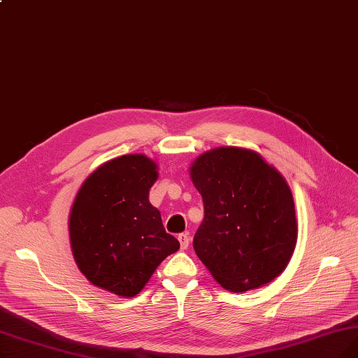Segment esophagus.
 Instances as JSON below:
<instances>
[{
	"instance_id": "esophagus-1",
	"label": "esophagus",
	"mask_w": 358,
	"mask_h": 358,
	"mask_svg": "<svg viewBox=\"0 0 358 358\" xmlns=\"http://www.w3.org/2000/svg\"><path fill=\"white\" fill-rule=\"evenodd\" d=\"M177 238H178V241H180L181 250H187V248H189V243H190L189 235H187V234H180Z\"/></svg>"
}]
</instances>
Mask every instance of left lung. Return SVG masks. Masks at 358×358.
<instances>
[{"label": "left lung", "mask_w": 358, "mask_h": 358, "mask_svg": "<svg viewBox=\"0 0 358 358\" xmlns=\"http://www.w3.org/2000/svg\"><path fill=\"white\" fill-rule=\"evenodd\" d=\"M190 169L204 206L193 247L215 280L242 293L275 278L297 239L286 180L261 155L241 148L213 149Z\"/></svg>", "instance_id": "obj_1"}]
</instances>
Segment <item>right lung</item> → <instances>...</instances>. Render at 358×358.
<instances>
[{
	"instance_id": "obj_1",
	"label": "right lung",
	"mask_w": 358,
	"mask_h": 358,
	"mask_svg": "<svg viewBox=\"0 0 358 358\" xmlns=\"http://www.w3.org/2000/svg\"><path fill=\"white\" fill-rule=\"evenodd\" d=\"M157 165L123 155L97 168L81 185L69 216L73 258L81 273L107 292L136 296L180 242L165 232L149 203Z\"/></svg>"
}]
</instances>
